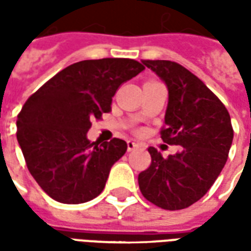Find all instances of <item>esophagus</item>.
Instances as JSON below:
<instances>
[{"mask_svg": "<svg viewBox=\"0 0 251 251\" xmlns=\"http://www.w3.org/2000/svg\"><path fill=\"white\" fill-rule=\"evenodd\" d=\"M140 145L139 143H136L135 140H128L127 142V149H128V151H132V150H136V149H139Z\"/></svg>", "mask_w": 251, "mask_h": 251, "instance_id": "obj_1", "label": "esophagus"}]
</instances>
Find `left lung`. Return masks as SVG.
<instances>
[{"mask_svg": "<svg viewBox=\"0 0 251 251\" xmlns=\"http://www.w3.org/2000/svg\"><path fill=\"white\" fill-rule=\"evenodd\" d=\"M161 77L169 102L161 138L181 150L163 158L149 147L151 163L138 176L139 189L149 201L178 211L200 200L225 168L234 129L225 104L184 66L172 60H142Z\"/></svg>", "mask_w": 251, "mask_h": 251, "instance_id": "8db88e82", "label": "left lung"}]
</instances>
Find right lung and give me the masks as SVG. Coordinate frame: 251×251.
<instances>
[{"mask_svg":"<svg viewBox=\"0 0 251 251\" xmlns=\"http://www.w3.org/2000/svg\"><path fill=\"white\" fill-rule=\"evenodd\" d=\"M145 66L127 58L81 60L55 74L29 96L17 115V140L26 168L51 199L81 204L100 195L112 165L127 151L113 138H86L92 120L111 111L117 89Z\"/></svg>","mask_w":251,"mask_h":251,"instance_id":"1","label":"right lung"}]
</instances>
